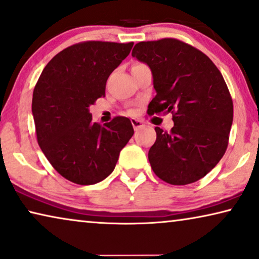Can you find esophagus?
<instances>
[{
  "instance_id": "1",
  "label": "esophagus",
  "mask_w": 259,
  "mask_h": 259,
  "mask_svg": "<svg viewBox=\"0 0 259 259\" xmlns=\"http://www.w3.org/2000/svg\"><path fill=\"white\" fill-rule=\"evenodd\" d=\"M132 125H133V127H134V130H139V128H141L142 126H144V122H142L141 120H138V119H132Z\"/></svg>"
}]
</instances>
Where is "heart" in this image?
<instances>
[{
    "label": "heart",
    "instance_id": "heart-1",
    "mask_svg": "<svg viewBox=\"0 0 259 259\" xmlns=\"http://www.w3.org/2000/svg\"><path fill=\"white\" fill-rule=\"evenodd\" d=\"M138 65H140V64H138Z\"/></svg>",
    "mask_w": 259,
    "mask_h": 259
}]
</instances>
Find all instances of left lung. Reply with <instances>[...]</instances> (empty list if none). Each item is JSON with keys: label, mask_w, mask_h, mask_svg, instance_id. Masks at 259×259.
<instances>
[{"label": "left lung", "mask_w": 259, "mask_h": 259, "mask_svg": "<svg viewBox=\"0 0 259 259\" xmlns=\"http://www.w3.org/2000/svg\"><path fill=\"white\" fill-rule=\"evenodd\" d=\"M132 56L152 71L156 96L148 114L173 113L169 133L155 127L153 171L175 186L197 181L228 147L234 106L222 74L203 52L174 38L138 43Z\"/></svg>", "instance_id": "8db88e82"}]
</instances>
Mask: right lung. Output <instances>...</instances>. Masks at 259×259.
Listing matches in <instances>:
<instances>
[{
    "mask_svg": "<svg viewBox=\"0 0 259 259\" xmlns=\"http://www.w3.org/2000/svg\"><path fill=\"white\" fill-rule=\"evenodd\" d=\"M134 43L84 42L48 63L32 95L37 141L52 167L77 185H95L113 171L132 138V122L117 117L100 126L89 107L105 96L110 74Z\"/></svg>",
    "mask_w": 259,
    "mask_h": 259,
    "instance_id": "obj_1",
    "label": "right lung"
}]
</instances>
